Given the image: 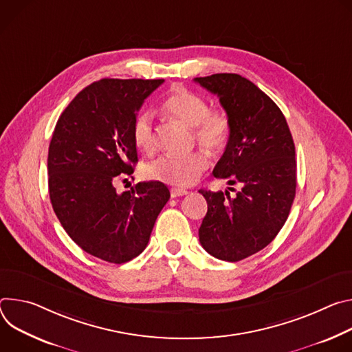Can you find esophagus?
I'll return each mask as SVG.
<instances>
[{
  "instance_id": "esophagus-1",
  "label": "esophagus",
  "mask_w": 352,
  "mask_h": 352,
  "mask_svg": "<svg viewBox=\"0 0 352 352\" xmlns=\"http://www.w3.org/2000/svg\"><path fill=\"white\" fill-rule=\"evenodd\" d=\"M187 192H188V191L184 190V188H179V187H172V188H170V196H172L173 199L180 197V196H186Z\"/></svg>"
}]
</instances>
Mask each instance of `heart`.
Segmentation results:
<instances>
[{
	"instance_id": "obj_1",
	"label": "heart",
	"mask_w": 352,
	"mask_h": 352,
	"mask_svg": "<svg viewBox=\"0 0 352 352\" xmlns=\"http://www.w3.org/2000/svg\"><path fill=\"white\" fill-rule=\"evenodd\" d=\"M164 109L173 119L190 127L192 137L210 152L221 151L230 137V120L222 110H210L204 98L184 88L176 89L164 102ZM133 140L138 149L151 153L156 148L153 116L141 111L133 123ZM208 168L207 156L200 152L187 155H165L145 168L149 179L173 186H191Z\"/></svg>"
}]
</instances>
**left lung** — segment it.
<instances>
[{"label":"left lung","instance_id":"obj_1","mask_svg":"<svg viewBox=\"0 0 352 352\" xmlns=\"http://www.w3.org/2000/svg\"><path fill=\"white\" fill-rule=\"evenodd\" d=\"M194 81L219 98L232 126L212 175L241 186L235 196L199 190L208 204L200 243L219 260L239 261L271 243L289 215L296 191L294 140L280 107L242 75Z\"/></svg>","mask_w":352,"mask_h":352}]
</instances>
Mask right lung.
<instances>
[{"mask_svg":"<svg viewBox=\"0 0 352 352\" xmlns=\"http://www.w3.org/2000/svg\"><path fill=\"white\" fill-rule=\"evenodd\" d=\"M164 80H103L78 94L61 113L49 146V192L68 236L114 264L137 257L170 192L140 182L119 194L114 183L138 162L133 123Z\"/></svg>","mask_w":352,"mask_h":352,"instance_id":"obj_1","label":"right lung"}]
</instances>
